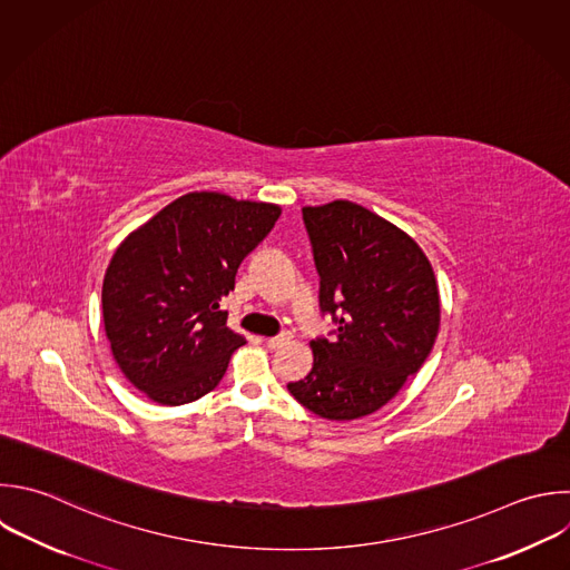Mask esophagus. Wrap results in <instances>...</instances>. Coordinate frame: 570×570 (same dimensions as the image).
Wrapping results in <instances>:
<instances>
[{
	"instance_id": "1",
	"label": "esophagus",
	"mask_w": 570,
	"mask_h": 570,
	"mask_svg": "<svg viewBox=\"0 0 570 570\" xmlns=\"http://www.w3.org/2000/svg\"><path fill=\"white\" fill-rule=\"evenodd\" d=\"M289 341H292V332L285 330V332H281V334H276V336H269V338H267V345H269L272 350H278V347H283L285 343H289Z\"/></svg>"
}]
</instances>
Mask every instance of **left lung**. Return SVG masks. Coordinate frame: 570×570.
Segmentation results:
<instances>
[{
	"label": "left lung",
	"instance_id": "1",
	"mask_svg": "<svg viewBox=\"0 0 570 570\" xmlns=\"http://www.w3.org/2000/svg\"><path fill=\"white\" fill-rule=\"evenodd\" d=\"M303 223L318 305L336 330L312 341L314 365L287 390L323 419L352 421L383 407L421 370L439 332V289L421 247L356 203L303 207Z\"/></svg>",
	"mask_w": 570,
	"mask_h": 570
}]
</instances>
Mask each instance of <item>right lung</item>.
<instances>
[{"mask_svg":"<svg viewBox=\"0 0 570 570\" xmlns=\"http://www.w3.org/2000/svg\"><path fill=\"white\" fill-rule=\"evenodd\" d=\"M278 216L276 205L196 191L116 249L102 283L105 330L116 363L149 399L183 405L220 383L245 345L223 298Z\"/></svg>","mask_w":570,"mask_h":570,"instance_id":"right-lung-1","label":"right lung"}]
</instances>
